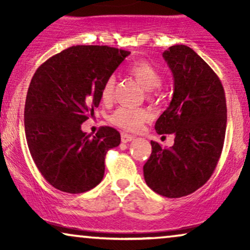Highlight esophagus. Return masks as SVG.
<instances>
[{"mask_svg": "<svg viewBox=\"0 0 250 250\" xmlns=\"http://www.w3.org/2000/svg\"><path fill=\"white\" fill-rule=\"evenodd\" d=\"M133 140H134L133 135H129V134H127V133H122V134H121V141H122L123 143L130 142V141H133Z\"/></svg>", "mask_w": 250, "mask_h": 250, "instance_id": "esophagus-1", "label": "esophagus"}]
</instances>
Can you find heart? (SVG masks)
<instances>
[{"label": "heart", "mask_w": 250, "mask_h": 250, "mask_svg": "<svg viewBox=\"0 0 250 250\" xmlns=\"http://www.w3.org/2000/svg\"><path fill=\"white\" fill-rule=\"evenodd\" d=\"M128 73L133 76L143 88L147 90L148 96L153 97L156 94V88L161 84L162 76L155 65L147 61L135 62L129 67ZM116 89V77H107L101 89L102 100L109 102L113 100ZM150 119V113L146 108L119 107L111 114L110 121L117 127L128 131H136L142 127L146 121Z\"/></svg>", "instance_id": "obj_1"}]
</instances>
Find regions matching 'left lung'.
<instances>
[{
	"label": "left lung",
	"instance_id": "obj_1",
	"mask_svg": "<svg viewBox=\"0 0 250 250\" xmlns=\"http://www.w3.org/2000/svg\"><path fill=\"white\" fill-rule=\"evenodd\" d=\"M163 59L173 73L174 94L155 129L174 134V145L162 148L151 141L143 175L155 193L175 199L194 193L214 173L225 142L227 104L220 79L191 48L171 45Z\"/></svg>",
	"mask_w": 250,
	"mask_h": 250
}]
</instances>
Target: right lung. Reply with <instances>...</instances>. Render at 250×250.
<instances>
[{"label": "right lung", "mask_w": 250, "mask_h": 250, "mask_svg": "<svg viewBox=\"0 0 250 250\" xmlns=\"http://www.w3.org/2000/svg\"><path fill=\"white\" fill-rule=\"evenodd\" d=\"M129 54L108 45H74L34 74L24 105L25 139L40 173L59 190L84 193L102 181L105 154L121 136L101 127L91 137L81 125L94 115L103 83Z\"/></svg>", "instance_id": "add662e5"}]
</instances>
